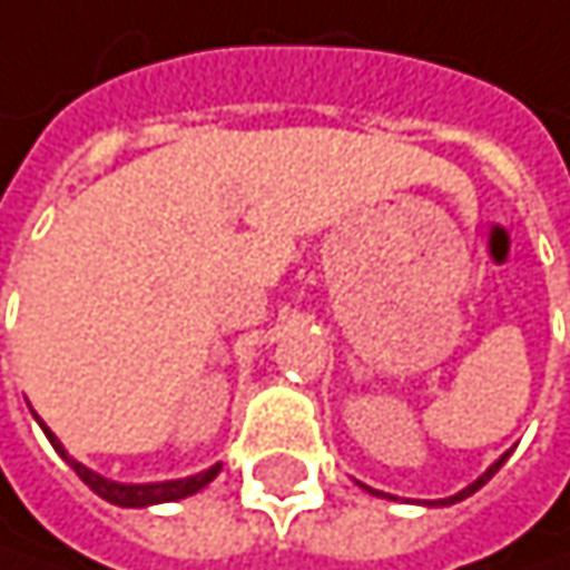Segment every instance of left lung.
Listing matches in <instances>:
<instances>
[{
  "instance_id": "left-lung-1",
  "label": "left lung",
  "mask_w": 570,
  "mask_h": 570,
  "mask_svg": "<svg viewBox=\"0 0 570 570\" xmlns=\"http://www.w3.org/2000/svg\"><path fill=\"white\" fill-rule=\"evenodd\" d=\"M509 454H512V451H507V454H500V458H497V461H493L490 468L483 470V473H480V476H476L473 483H468L464 490H458L454 497H444V500H425L422 507H454V503H461V500H468V497H473V493H476V490H480V487H483L487 480H493V473H497V470L507 464ZM356 487H363L366 493H373V497H380V500H395L392 493H380V490H373V487H366V483H360V480H356Z\"/></svg>"
}]
</instances>
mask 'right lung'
Instances as JSON below:
<instances>
[{"label":"right lung","instance_id":"1","mask_svg":"<svg viewBox=\"0 0 570 570\" xmlns=\"http://www.w3.org/2000/svg\"><path fill=\"white\" fill-rule=\"evenodd\" d=\"M31 415H35V409H31ZM35 422L41 425L45 431V438L51 441V448L61 454L63 461L70 464V470L100 497L106 503H112V507H122V509H145V507H158V503H178V500H187V497H194V493H200L207 483H214V476L224 470V464L217 461L214 468L200 470V473H190V476H178V480H155V483H122V480H112V476H102L94 468H87V464H80V461H73L67 451H63L61 438L51 431V428L41 422V415H35Z\"/></svg>","mask_w":570,"mask_h":570}]
</instances>
